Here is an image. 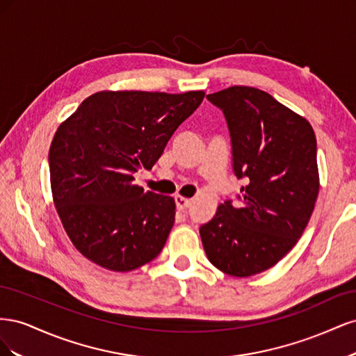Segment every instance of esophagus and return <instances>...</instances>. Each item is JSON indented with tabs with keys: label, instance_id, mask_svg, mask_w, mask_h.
<instances>
[{
	"label": "esophagus",
	"instance_id": "1",
	"mask_svg": "<svg viewBox=\"0 0 356 356\" xmlns=\"http://www.w3.org/2000/svg\"><path fill=\"white\" fill-rule=\"evenodd\" d=\"M175 203H177V208L182 211V209L188 208L190 199H187V197H182V196H175Z\"/></svg>",
	"mask_w": 356,
	"mask_h": 356
}]
</instances>
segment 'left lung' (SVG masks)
I'll list each match as a JSON object with an SVG mask.
<instances>
[{
	"mask_svg": "<svg viewBox=\"0 0 356 356\" xmlns=\"http://www.w3.org/2000/svg\"><path fill=\"white\" fill-rule=\"evenodd\" d=\"M230 131L238 203H221L200 227L208 260L248 277L273 267L303 234L319 193L316 136L305 117L248 86L211 93Z\"/></svg>",
	"mask_w": 356,
	"mask_h": 356,
	"instance_id": "8db88e82",
	"label": "left lung"
}]
</instances>
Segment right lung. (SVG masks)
<instances>
[{
  "label": "right lung",
  "mask_w": 356,
  "mask_h": 356,
  "mask_svg": "<svg viewBox=\"0 0 356 356\" xmlns=\"http://www.w3.org/2000/svg\"><path fill=\"white\" fill-rule=\"evenodd\" d=\"M204 92L102 90L62 122L49 152L53 202L68 238L106 270L131 272L160 254L175 200L144 191L134 174L152 169Z\"/></svg>",
  "instance_id": "add662e5"
}]
</instances>
